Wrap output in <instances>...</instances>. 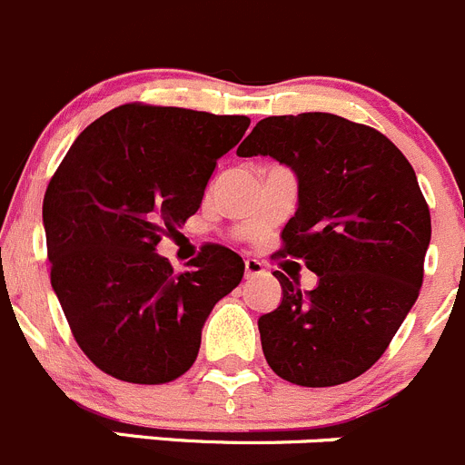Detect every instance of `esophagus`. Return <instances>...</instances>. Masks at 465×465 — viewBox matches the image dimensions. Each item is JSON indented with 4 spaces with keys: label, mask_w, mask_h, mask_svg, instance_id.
Masks as SVG:
<instances>
[{
    "label": "esophagus",
    "mask_w": 465,
    "mask_h": 465,
    "mask_svg": "<svg viewBox=\"0 0 465 465\" xmlns=\"http://www.w3.org/2000/svg\"><path fill=\"white\" fill-rule=\"evenodd\" d=\"M265 268L261 261L256 259H245V279H254L259 277V274H263Z\"/></svg>",
    "instance_id": "obj_1"
}]
</instances>
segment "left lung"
Wrapping results in <instances>:
<instances>
[{
	"mask_svg": "<svg viewBox=\"0 0 465 465\" xmlns=\"http://www.w3.org/2000/svg\"><path fill=\"white\" fill-rule=\"evenodd\" d=\"M272 156L297 174V211L274 259L304 261L313 291L274 272L282 304L259 318L282 380L338 386L380 361L425 274L431 218L407 156L377 129L331 113L272 115L238 156Z\"/></svg>",
	"mask_w": 465,
	"mask_h": 465,
	"instance_id": "1",
	"label": "left lung"
}]
</instances>
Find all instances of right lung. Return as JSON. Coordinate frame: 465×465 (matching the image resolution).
Instances as JSON below:
<instances>
[{
    "label": "right lung",
    "mask_w": 465,
    "mask_h": 465,
    "mask_svg": "<svg viewBox=\"0 0 465 465\" xmlns=\"http://www.w3.org/2000/svg\"><path fill=\"white\" fill-rule=\"evenodd\" d=\"M250 127L213 115L132 102L79 134L43 200L52 288L81 352L129 384H168L195 363L215 302L245 263L204 245L177 272L156 254L202 204L220 156Z\"/></svg>",
    "instance_id": "add662e5"
}]
</instances>
